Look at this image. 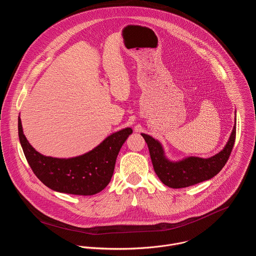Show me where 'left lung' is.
Masks as SVG:
<instances>
[{
    "instance_id": "8db88e82",
    "label": "left lung",
    "mask_w": 256,
    "mask_h": 256,
    "mask_svg": "<svg viewBox=\"0 0 256 256\" xmlns=\"http://www.w3.org/2000/svg\"><path fill=\"white\" fill-rule=\"evenodd\" d=\"M141 135L147 143L153 168L160 180L172 188H186L214 178L226 164L236 137V112L235 124L226 145L217 154L208 158L188 156L178 162L170 160L158 140L144 133Z\"/></svg>"
}]
</instances>
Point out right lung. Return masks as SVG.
Returning a JSON list of instances; mask_svg holds the SVG:
<instances>
[{"mask_svg": "<svg viewBox=\"0 0 256 256\" xmlns=\"http://www.w3.org/2000/svg\"><path fill=\"white\" fill-rule=\"evenodd\" d=\"M127 127L109 135L90 151L70 158L45 156L28 142L18 117L19 140L25 158L35 176L56 192L92 196L103 190L110 182L118 153L132 134Z\"/></svg>", "mask_w": 256, "mask_h": 256, "instance_id": "1", "label": "right lung"}]
</instances>
